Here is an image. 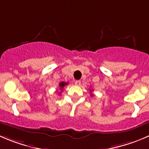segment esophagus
I'll use <instances>...</instances> for the list:
<instances>
[{"label":"esophagus","instance_id":"esophagus-1","mask_svg":"<svg viewBox=\"0 0 149 149\" xmlns=\"http://www.w3.org/2000/svg\"><path fill=\"white\" fill-rule=\"evenodd\" d=\"M80 84H81V82H80V80H76V81H75L76 86H80Z\"/></svg>","mask_w":149,"mask_h":149}]
</instances>
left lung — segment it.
<instances>
[{"mask_svg": "<svg viewBox=\"0 0 149 149\" xmlns=\"http://www.w3.org/2000/svg\"><path fill=\"white\" fill-rule=\"evenodd\" d=\"M91 96H92V93H91Z\"/></svg>", "mask_w": 149, "mask_h": 149, "instance_id": "obj_1", "label": "left lung"}]
</instances>
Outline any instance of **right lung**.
<instances>
[{
  "label": "right lung",
  "mask_w": 149,
  "mask_h": 149,
  "mask_svg": "<svg viewBox=\"0 0 149 149\" xmlns=\"http://www.w3.org/2000/svg\"><path fill=\"white\" fill-rule=\"evenodd\" d=\"M68 84V83H65V82H61L60 83H59V87H60V89L61 90H63V87H64L65 86H66V85Z\"/></svg>",
  "instance_id": "add662e5"
}]
</instances>
